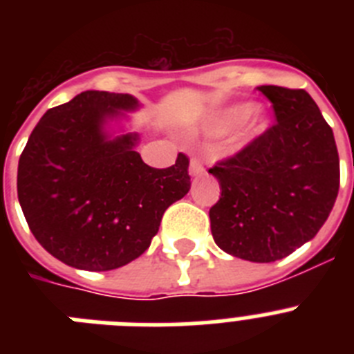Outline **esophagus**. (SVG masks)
Listing matches in <instances>:
<instances>
[{
	"mask_svg": "<svg viewBox=\"0 0 354 354\" xmlns=\"http://www.w3.org/2000/svg\"><path fill=\"white\" fill-rule=\"evenodd\" d=\"M205 168L204 165H202V161L200 159H192V162H189V175L192 177H200V175H204Z\"/></svg>",
	"mask_w": 354,
	"mask_h": 354,
	"instance_id": "1",
	"label": "esophagus"
}]
</instances>
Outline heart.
<instances>
[{"label":"heart","mask_w":354,"mask_h":354,"mask_svg":"<svg viewBox=\"0 0 354 354\" xmlns=\"http://www.w3.org/2000/svg\"><path fill=\"white\" fill-rule=\"evenodd\" d=\"M241 121L243 124L230 138L227 147L230 154H237L241 150H245L250 143H253V140L262 136L270 127V117L262 109H253L252 102H234V104L216 109L202 122L200 131L211 136H223Z\"/></svg>","instance_id":"heart-1"}]
</instances>
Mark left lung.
I'll list each match as a JSON object with an SVG mask.
<instances>
[{
  "label": "left lung",
  "mask_w": 354,
  "mask_h": 354,
  "mask_svg": "<svg viewBox=\"0 0 354 354\" xmlns=\"http://www.w3.org/2000/svg\"><path fill=\"white\" fill-rule=\"evenodd\" d=\"M278 124L211 168L220 200L209 211L214 243L232 257L274 262L314 239L339 193L333 131L305 90L259 86Z\"/></svg>",
  "instance_id": "8db88e82"
}]
</instances>
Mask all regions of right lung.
<instances>
[{"mask_svg":"<svg viewBox=\"0 0 354 354\" xmlns=\"http://www.w3.org/2000/svg\"><path fill=\"white\" fill-rule=\"evenodd\" d=\"M142 108L131 93L88 90L46 111L17 168V196L31 234L64 264L109 271L150 246L168 207L189 192V161L152 168L127 129Z\"/></svg>","mask_w":354,"mask_h":354,"instance_id":"1","label":"right lung"}]
</instances>
